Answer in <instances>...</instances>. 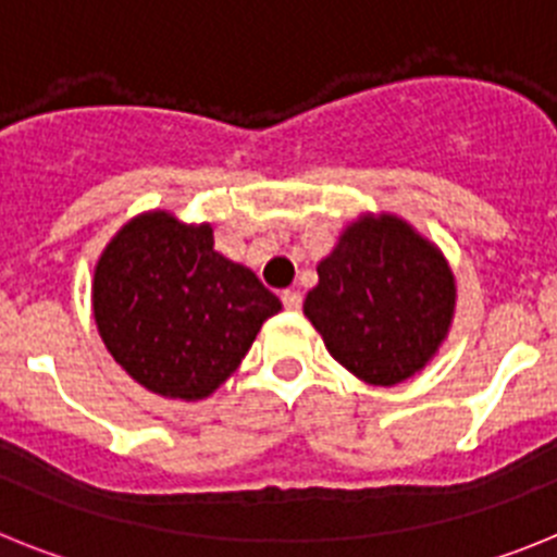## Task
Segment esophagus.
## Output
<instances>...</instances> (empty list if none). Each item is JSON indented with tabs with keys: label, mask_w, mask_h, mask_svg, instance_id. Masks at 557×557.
Wrapping results in <instances>:
<instances>
[{
	"label": "esophagus",
	"mask_w": 557,
	"mask_h": 557,
	"mask_svg": "<svg viewBox=\"0 0 557 557\" xmlns=\"http://www.w3.org/2000/svg\"><path fill=\"white\" fill-rule=\"evenodd\" d=\"M282 304L287 309H293V312H298V309H301V293H295V289H284Z\"/></svg>",
	"instance_id": "34e87169"
}]
</instances>
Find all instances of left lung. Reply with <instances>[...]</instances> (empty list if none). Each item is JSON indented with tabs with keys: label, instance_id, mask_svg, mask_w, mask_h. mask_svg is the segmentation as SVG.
Here are the masks:
<instances>
[{
	"label": "left lung",
	"instance_id": "obj_1",
	"mask_svg": "<svg viewBox=\"0 0 557 557\" xmlns=\"http://www.w3.org/2000/svg\"><path fill=\"white\" fill-rule=\"evenodd\" d=\"M455 275L435 245L398 218H362L318 264L304 314L329 354L368 385H398L449 332Z\"/></svg>",
	"mask_w": 557,
	"mask_h": 557
}]
</instances>
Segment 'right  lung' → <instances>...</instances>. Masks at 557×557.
Instances as JSON below:
<instances>
[{
  "label": "right lung",
  "mask_w": 557,
  "mask_h": 557,
  "mask_svg": "<svg viewBox=\"0 0 557 557\" xmlns=\"http://www.w3.org/2000/svg\"><path fill=\"white\" fill-rule=\"evenodd\" d=\"M282 301L214 250L211 225L166 211L131 220L95 270V321L113 359L147 391L203 398L248 354Z\"/></svg>",
  "instance_id": "add662e5"
}]
</instances>
